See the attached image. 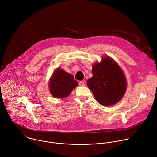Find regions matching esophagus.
Listing matches in <instances>:
<instances>
[{
	"label": "esophagus",
	"instance_id": "esophagus-1",
	"mask_svg": "<svg viewBox=\"0 0 157 157\" xmlns=\"http://www.w3.org/2000/svg\"><path fill=\"white\" fill-rule=\"evenodd\" d=\"M79 85L80 86H84L85 84H84V82H82V81H79Z\"/></svg>",
	"mask_w": 157,
	"mask_h": 157
}]
</instances>
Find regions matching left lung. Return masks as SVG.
<instances>
[{
    "label": "left lung",
    "instance_id": "1",
    "mask_svg": "<svg viewBox=\"0 0 157 157\" xmlns=\"http://www.w3.org/2000/svg\"><path fill=\"white\" fill-rule=\"evenodd\" d=\"M92 75L87 85L101 105H113L123 97L127 87L124 75L110 57H104L101 63L94 65Z\"/></svg>",
    "mask_w": 157,
    "mask_h": 157
}]
</instances>
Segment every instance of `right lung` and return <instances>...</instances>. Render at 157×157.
Instances as JSON below:
<instances>
[{
	"mask_svg": "<svg viewBox=\"0 0 157 157\" xmlns=\"http://www.w3.org/2000/svg\"><path fill=\"white\" fill-rule=\"evenodd\" d=\"M49 83L51 94L57 98L68 96L78 84L71 75L60 69L54 72Z\"/></svg>",
	"mask_w": 157,
	"mask_h": 157,
	"instance_id": "right-lung-1",
	"label": "right lung"
}]
</instances>
